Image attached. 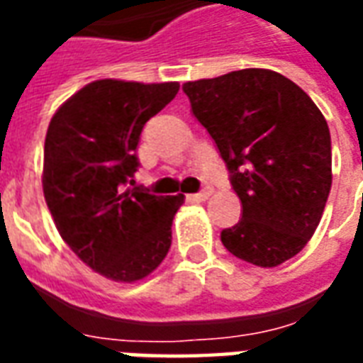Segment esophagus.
<instances>
[{
	"instance_id": "1",
	"label": "esophagus",
	"mask_w": 363,
	"mask_h": 363,
	"mask_svg": "<svg viewBox=\"0 0 363 363\" xmlns=\"http://www.w3.org/2000/svg\"><path fill=\"white\" fill-rule=\"evenodd\" d=\"M210 196H212V189H210V186H206V189L200 190L198 194H190L189 200H192V202H204V200H208Z\"/></svg>"
}]
</instances>
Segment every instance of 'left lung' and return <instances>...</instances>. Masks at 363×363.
Masks as SVG:
<instances>
[{
    "label": "left lung",
    "mask_w": 363,
    "mask_h": 363,
    "mask_svg": "<svg viewBox=\"0 0 363 363\" xmlns=\"http://www.w3.org/2000/svg\"><path fill=\"white\" fill-rule=\"evenodd\" d=\"M212 135L243 206L221 243L237 259L272 268L303 249L333 184L327 120L309 95L270 69H239L182 85Z\"/></svg>",
    "instance_id": "obj_1"
}]
</instances>
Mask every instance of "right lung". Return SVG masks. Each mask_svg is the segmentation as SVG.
<instances>
[{"label": "right lung", "instance_id": "add662e5", "mask_svg": "<svg viewBox=\"0 0 363 363\" xmlns=\"http://www.w3.org/2000/svg\"><path fill=\"white\" fill-rule=\"evenodd\" d=\"M179 83L99 79L52 116L43 190L67 247L104 278L135 281L163 262L184 196H155L134 184L145 122L171 103Z\"/></svg>", "mask_w": 363, "mask_h": 363}]
</instances>
